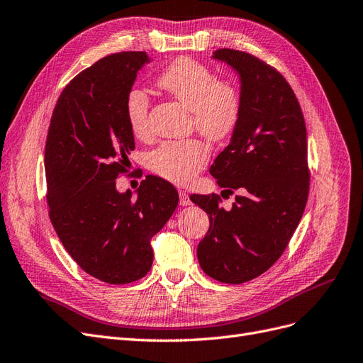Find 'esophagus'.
<instances>
[{
    "label": "esophagus",
    "instance_id": "34e87169",
    "mask_svg": "<svg viewBox=\"0 0 363 363\" xmlns=\"http://www.w3.org/2000/svg\"><path fill=\"white\" fill-rule=\"evenodd\" d=\"M179 205H181V206H189V205H193L190 196L186 194L184 190H179Z\"/></svg>",
    "mask_w": 363,
    "mask_h": 363
}]
</instances>
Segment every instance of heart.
I'll list each match as a JSON object with an SVG mask.
<instances>
[{
  "label": "heart",
  "instance_id": "1",
  "mask_svg": "<svg viewBox=\"0 0 363 363\" xmlns=\"http://www.w3.org/2000/svg\"><path fill=\"white\" fill-rule=\"evenodd\" d=\"M160 89L191 111V124L212 142L225 139L242 113V96L229 80L218 79L206 65L191 58H178L157 77ZM125 115L131 133L143 139L150 134V97L134 88L127 94ZM209 161V147L200 139L169 140L146 157L147 167L167 181H191Z\"/></svg>",
  "mask_w": 363,
  "mask_h": 363
}]
</instances>
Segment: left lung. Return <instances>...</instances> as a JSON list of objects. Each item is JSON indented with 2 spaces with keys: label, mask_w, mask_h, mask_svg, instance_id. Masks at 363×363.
<instances>
[{
  "label": "left lung",
  "mask_w": 363,
  "mask_h": 363,
  "mask_svg": "<svg viewBox=\"0 0 363 363\" xmlns=\"http://www.w3.org/2000/svg\"><path fill=\"white\" fill-rule=\"evenodd\" d=\"M213 58L239 73L242 113L209 172L221 189L239 194L232 209L221 208L218 194L190 196L209 213L197 259L211 278L242 284L283 256L302 218L310 191L306 127L291 86L272 65L225 48Z\"/></svg>",
  "instance_id": "1"
}]
</instances>
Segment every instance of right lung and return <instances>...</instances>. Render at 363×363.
<instances>
[{"instance_id":"1","label":"right lung","mask_w":363,"mask_h":363,"mask_svg":"<svg viewBox=\"0 0 363 363\" xmlns=\"http://www.w3.org/2000/svg\"><path fill=\"white\" fill-rule=\"evenodd\" d=\"M146 52H119L70 80L53 109L45 150L48 206L60 240L91 277L128 284L152 266L151 239L178 205L174 186L154 174L138 199L116 191L134 136L125 99Z\"/></svg>"}]
</instances>
